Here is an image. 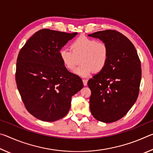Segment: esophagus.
<instances>
[{
	"label": "esophagus",
	"instance_id": "obj_1",
	"mask_svg": "<svg viewBox=\"0 0 153 153\" xmlns=\"http://www.w3.org/2000/svg\"><path fill=\"white\" fill-rule=\"evenodd\" d=\"M82 81H83V84H84V86H86L87 83H88V80L86 79H83Z\"/></svg>",
	"mask_w": 153,
	"mask_h": 153
}]
</instances>
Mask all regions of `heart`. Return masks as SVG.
<instances>
[{"label":"heart","instance_id":"heart-1","mask_svg":"<svg viewBox=\"0 0 153 153\" xmlns=\"http://www.w3.org/2000/svg\"><path fill=\"white\" fill-rule=\"evenodd\" d=\"M70 49L61 48L59 55L63 66L69 71L75 69L79 62L82 64L75 73L82 77H86L93 71H102L107 65L109 49L102 41H98L86 36H79L70 44Z\"/></svg>","mask_w":153,"mask_h":153}]
</instances>
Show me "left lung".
I'll return each mask as SVG.
<instances>
[{
    "mask_svg": "<svg viewBox=\"0 0 153 153\" xmlns=\"http://www.w3.org/2000/svg\"><path fill=\"white\" fill-rule=\"evenodd\" d=\"M108 46L105 68L88 82L91 90L90 109L97 120L112 123L122 118L138 97L142 69L139 56L128 38L115 30L88 34Z\"/></svg>",
    "mask_w": 153,
    "mask_h": 153,
    "instance_id": "1",
    "label": "left lung"
}]
</instances>
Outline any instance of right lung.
<instances>
[{
    "instance_id": "obj_1",
    "label": "right lung",
    "mask_w": 153,
    "mask_h": 153,
    "mask_svg": "<svg viewBox=\"0 0 153 153\" xmlns=\"http://www.w3.org/2000/svg\"><path fill=\"white\" fill-rule=\"evenodd\" d=\"M77 33L40 30L18 54L17 89L25 108L38 120L52 122L64 117L70 108L71 97L84 86L81 77L67 70L59 55Z\"/></svg>"
}]
</instances>
